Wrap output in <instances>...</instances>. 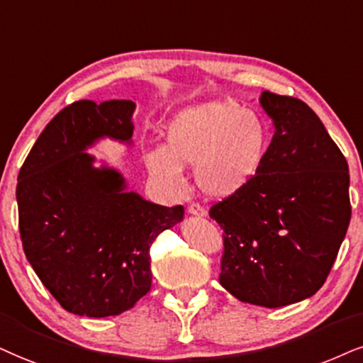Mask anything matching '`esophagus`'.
<instances>
[{
    "label": "esophagus",
    "instance_id": "1",
    "mask_svg": "<svg viewBox=\"0 0 363 363\" xmlns=\"http://www.w3.org/2000/svg\"><path fill=\"white\" fill-rule=\"evenodd\" d=\"M189 213H191V216H196V217H203V216H207V210H205L199 202H191L189 205Z\"/></svg>",
    "mask_w": 363,
    "mask_h": 363
}]
</instances>
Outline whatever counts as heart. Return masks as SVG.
<instances>
[{
  "label": "heart",
  "instance_id": "b5f03b06",
  "mask_svg": "<svg viewBox=\"0 0 363 363\" xmlns=\"http://www.w3.org/2000/svg\"><path fill=\"white\" fill-rule=\"evenodd\" d=\"M266 128L250 111L232 102H207L169 123L168 147L147 150L146 167L156 180L177 190L182 164H195V180L208 196H229L252 180L266 150Z\"/></svg>",
  "mask_w": 363,
  "mask_h": 363
}]
</instances>
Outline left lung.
I'll return each instance as SVG.
<instances>
[{"instance_id": "left-lung-1", "label": "left lung", "mask_w": 363, "mask_h": 363, "mask_svg": "<svg viewBox=\"0 0 363 363\" xmlns=\"http://www.w3.org/2000/svg\"><path fill=\"white\" fill-rule=\"evenodd\" d=\"M276 133L247 185L210 208L223 229L220 284L250 305L313 296L328 277L352 217L340 147L301 99L264 91Z\"/></svg>"}]
</instances>
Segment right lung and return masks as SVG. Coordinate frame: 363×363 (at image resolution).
Segmentation results:
<instances>
[{
    "label": "right lung",
    "instance_id": "obj_1",
    "mask_svg": "<svg viewBox=\"0 0 363 363\" xmlns=\"http://www.w3.org/2000/svg\"><path fill=\"white\" fill-rule=\"evenodd\" d=\"M134 102L77 101L38 136L18 173V225L45 288L69 313L104 318L128 311L151 288L150 247L183 218L126 191L124 178L84 153L97 138L129 141Z\"/></svg>",
    "mask_w": 363,
    "mask_h": 363
}]
</instances>
